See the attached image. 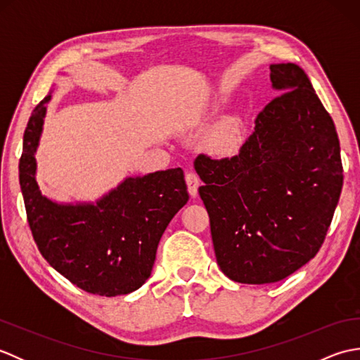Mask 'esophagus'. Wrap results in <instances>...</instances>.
<instances>
[{"label": "esophagus", "instance_id": "esophagus-1", "mask_svg": "<svg viewBox=\"0 0 360 360\" xmlns=\"http://www.w3.org/2000/svg\"><path fill=\"white\" fill-rule=\"evenodd\" d=\"M186 182L188 187V193L192 198H196L198 195V187H200V178L195 173H187L186 174Z\"/></svg>", "mask_w": 360, "mask_h": 360}]
</instances>
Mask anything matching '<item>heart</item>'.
Listing matches in <instances>:
<instances>
[{"mask_svg":"<svg viewBox=\"0 0 360 360\" xmlns=\"http://www.w3.org/2000/svg\"><path fill=\"white\" fill-rule=\"evenodd\" d=\"M241 141V131L236 125H226L221 128L217 137L215 145L219 151H232Z\"/></svg>","mask_w":360,"mask_h":360,"instance_id":"1","label":"heart"}]
</instances>
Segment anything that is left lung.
Wrapping results in <instances>:
<instances>
[{
    "label": "left lung",
    "mask_w": 360,
    "mask_h": 360,
    "mask_svg": "<svg viewBox=\"0 0 360 360\" xmlns=\"http://www.w3.org/2000/svg\"><path fill=\"white\" fill-rule=\"evenodd\" d=\"M269 70L281 94L238 155L195 160L219 269L246 285L280 281L316 257L343 186L334 122L307 72L294 63Z\"/></svg>",
    "instance_id": "obj_1"
}]
</instances>
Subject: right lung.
I'll return each mask as SVG.
<instances>
[{"mask_svg":"<svg viewBox=\"0 0 360 360\" xmlns=\"http://www.w3.org/2000/svg\"><path fill=\"white\" fill-rule=\"evenodd\" d=\"M51 94L30 116L20 159V187L40 254L89 294L116 297L148 280L168 223L188 201L181 168L128 176L96 202H57L37 184L35 153Z\"/></svg>","mask_w":360,"mask_h":360,"instance_id":"1","label":"right lung"}]
</instances>
